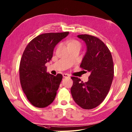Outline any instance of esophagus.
Masks as SVG:
<instances>
[{
  "label": "esophagus",
  "instance_id": "34e87169",
  "mask_svg": "<svg viewBox=\"0 0 132 132\" xmlns=\"http://www.w3.org/2000/svg\"><path fill=\"white\" fill-rule=\"evenodd\" d=\"M63 76L64 78H69V75L68 74H67V73H63Z\"/></svg>",
  "mask_w": 132,
  "mask_h": 132
}]
</instances>
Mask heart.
<instances>
[{
	"label": "heart",
	"mask_w": 132,
	"mask_h": 132,
	"mask_svg": "<svg viewBox=\"0 0 132 132\" xmlns=\"http://www.w3.org/2000/svg\"><path fill=\"white\" fill-rule=\"evenodd\" d=\"M68 46L69 48L76 47H79L81 48V43L77 40H71L68 42Z\"/></svg>",
	"instance_id": "obj_1"
}]
</instances>
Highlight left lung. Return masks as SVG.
I'll return each instance as SVG.
<instances>
[{
    "label": "left lung",
    "instance_id": "1",
    "mask_svg": "<svg viewBox=\"0 0 132 132\" xmlns=\"http://www.w3.org/2000/svg\"><path fill=\"white\" fill-rule=\"evenodd\" d=\"M77 37L85 42L87 48L80 67L90 75L85 82L72 77L71 92L79 106L90 110L98 106L108 94L113 78V63L110 51L101 39L88 34Z\"/></svg>",
    "mask_w": 132,
    "mask_h": 132
}]
</instances>
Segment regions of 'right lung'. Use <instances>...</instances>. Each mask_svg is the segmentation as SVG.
<instances>
[{
	"label": "right lung",
	"instance_id": "obj_1",
	"mask_svg": "<svg viewBox=\"0 0 132 132\" xmlns=\"http://www.w3.org/2000/svg\"><path fill=\"white\" fill-rule=\"evenodd\" d=\"M69 32L44 33L28 43L20 63V80L23 92L33 106L45 108L54 101L63 78L47 72L45 64L53 56L55 47Z\"/></svg>",
	"mask_w": 132,
	"mask_h": 132
}]
</instances>
